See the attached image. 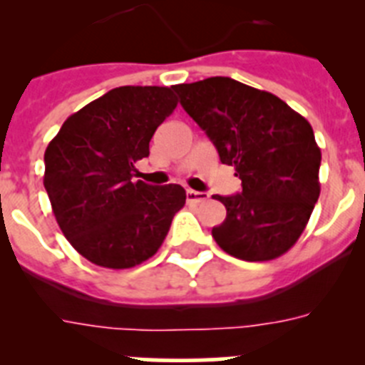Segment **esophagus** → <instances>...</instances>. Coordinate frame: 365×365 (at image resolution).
I'll return each instance as SVG.
<instances>
[{"mask_svg":"<svg viewBox=\"0 0 365 365\" xmlns=\"http://www.w3.org/2000/svg\"><path fill=\"white\" fill-rule=\"evenodd\" d=\"M208 199V193L205 192H195V190H186V201L190 205H199V202H205Z\"/></svg>","mask_w":365,"mask_h":365,"instance_id":"1","label":"esophagus"}]
</instances>
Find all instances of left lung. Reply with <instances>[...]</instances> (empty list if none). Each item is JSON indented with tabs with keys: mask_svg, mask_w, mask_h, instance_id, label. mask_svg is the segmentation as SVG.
<instances>
[{
	"mask_svg": "<svg viewBox=\"0 0 365 365\" xmlns=\"http://www.w3.org/2000/svg\"><path fill=\"white\" fill-rule=\"evenodd\" d=\"M173 91L243 186L235 195H214L227 208V219L212 228L215 243L243 261L285 254L320 197L322 151L311 124L272 93L228 76Z\"/></svg>",
	"mask_w": 365,
	"mask_h": 365,
	"instance_id": "1",
	"label": "left lung"
}]
</instances>
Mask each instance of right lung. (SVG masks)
Masks as SVG:
<instances>
[{"instance_id":"1","label":"right lung","mask_w":365,"mask_h":365,"mask_svg":"<svg viewBox=\"0 0 365 365\" xmlns=\"http://www.w3.org/2000/svg\"><path fill=\"white\" fill-rule=\"evenodd\" d=\"M175 108L170 87H115L71 115L45 150L54 217L95 265L131 269L150 259L185 206L182 186H151L131 173Z\"/></svg>"}]
</instances>
